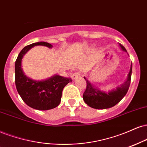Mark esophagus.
<instances>
[{
	"instance_id": "34e87169",
	"label": "esophagus",
	"mask_w": 147,
	"mask_h": 147,
	"mask_svg": "<svg viewBox=\"0 0 147 147\" xmlns=\"http://www.w3.org/2000/svg\"><path fill=\"white\" fill-rule=\"evenodd\" d=\"M80 75H81V72H79V71L75 72L72 75V79L74 80V79H75L76 78H77V77H79V76H80Z\"/></svg>"
}]
</instances>
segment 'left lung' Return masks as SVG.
<instances>
[{
    "label": "left lung",
    "instance_id": "8db88e82",
    "mask_svg": "<svg viewBox=\"0 0 147 147\" xmlns=\"http://www.w3.org/2000/svg\"><path fill=\"white\" fill-rule=\"evenodd\" d=\"M123 51L127 52L125 48L120 45ZM132 64L131 66L130 72L128 75V78L121 87H118L116 90L109 92L108 93L100 90L98 88H94L87 79L84 77L86 81V89L85 90L83 98L86 104L90 107L94 109H102L112 107L116 105L123 99L128 91L131 83V77Z\"/></svg>",
    "mask_w": 147,
    "mask_h": 147
}]
</instances>
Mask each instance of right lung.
<instances>
[{
  "label": "right lung",
  "instance_id": "obj_1",
  "mask_svg": "<svg viewBox=\"0 0 147 147\" xmlns=\"http://www.w3.org/2000/svg\"><path fill=\"white\" fill-rule=\"evenodd\" d=\"M53 47L45 42L33 43L23 48L15 63V83L17 91L22 99L29 107L38 110L53 109L61 102V93L65 86L72 81L71 78L55 75L45 81H35L27 77L21 68L23 55L34 46Z\"/></svg>",
  "mask_w": 147,
  "mask_h": 147
}]
</instances>
